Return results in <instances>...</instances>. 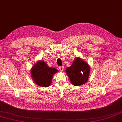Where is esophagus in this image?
I'll list each match as a JSON object with an SVG mask.
<instances>
[{
  "label": "esophagus",
  "mask_w": 122,
  "mask_h": 122,
  "mask_svg": "<svg viewBox=\"0 0 122 122\" xmlns=\"http://www.w3.org/2000/svg\"><path fill=\"white\" fill-rule=\"evenodd\" d=\"M59 70H60V72H63L64 70V66H60V67H59Z\"/></svg>",
  "instance_id": "34e87169"
}]
</instances>
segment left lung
Wrapping results in <instances>:
<instances>
[{
	"label": "left lung",
	"instance_id": "left-lung-1",
	"mask_svg": "<svg viewBox=\"0 0 122 122\" xmlns=\"http://www.w3.org/2000/svg\"><path fill=\"white\" fill-rule=\"evenodd\" d=\"M66 72L73 85H82L86 83L88 79L90 66L81 58L76 57L71 66L68 67Z\"/></svg>",
	"mask_w": 122,
	"mask_h": 122
}]
</instances>
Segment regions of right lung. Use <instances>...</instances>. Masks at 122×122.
<instances>
[{
  "label": "right lung",
  "instance_id": "obj_1",
  "mask_svg": "<svg viewBox=\"0 0 122 122\" xmlns=\"http://www.w3.org/2000/svg\"><path fill=\"white\" fill-rule=\"evenodd\" d=\"M58 72L55 68L48 67L45 62L38 61L32 67L30 73L35 83L41 87H47L51 84L53 75Z\"/></svg>",
  "mask_w": 122,
  "mask_h": 122
}]
</instances>
